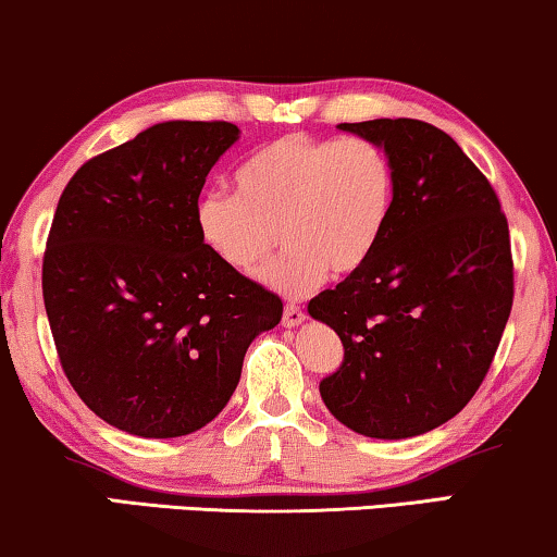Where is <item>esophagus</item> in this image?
<instances>
[{
    "instance_id": "34e87169",
    "label": "esophagus",
    "mask_w": 557,
    "mask_h": 557,
    "mask_svg": "<svg viewBox=\"0 0 557 557\" xmlns=\"http://www.w3.org/2000/svg\"><path fill=\"white\" fill-rule=\"evenodd\" d=\"M304 322H307V314H304L301 307H296V304H286V307H284V319H281V324L292 330V326H299Z\"/></svg>"
}]
</instances>
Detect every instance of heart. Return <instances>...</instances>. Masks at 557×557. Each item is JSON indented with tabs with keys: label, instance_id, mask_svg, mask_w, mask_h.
I'll return each mask as SVG.
<instances>
[{
	"label": "heart",
	"instance_id": "b5f03b06",
	"mask_svg": "<svg viewBox=\"0 0 557 557\" xmlns=\"http://www.w3.org/2000/svg\"><path fill=\"white\" fill-rule=\"evenodd\" d=\"M235 195L195 202L205 248L235 273H253L278 235L286 250L261 271L273 292L304 296L375 256L395 208V170L370 139L286 134L256 149L233 177Z\"/></svg>",
	"mask_w": 557,
	"mask_h": 557
}]
</instances>
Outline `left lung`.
Listing matches in <instances>:
<instances>
[{
  "label": "left lung",
  "mask_w": 557,
  "mask_h": 557,
  "mask_svg": "<svg viewBox=\"0 0 557 557\" xmlns=\"http://www.w3.org/2000/svg\"><path fill=\"white\" fill-rule=\"evenodd\" d=\"M339 128L387 151L395 208L375 256L309 301L345 347L319 393L362 436H421L451 421L490 372L515 296L507 218L441 128L418 119Z\"/></svg>",
  "instance_id": "obj_1"
}]
</instances>
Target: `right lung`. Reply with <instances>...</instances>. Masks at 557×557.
<instances>
[{
  "label": "right lung",
  "instance_id": "obj_1",
  "mask_svg": "<svg viewBox=\"0 0 557 557\" xmlns=\"http://www.w3.org/2000/svg\"><path fill=\"white\" fill-rule=\"evenodd\" d=\"M227 121H164L88 159L60 195L42 299L73 391L141 438L208 425L238 387L276 294L205 248L195 202L238 141Z\"/></svg>",
  "mask_w": 557,
  "mask_h": 557
}]
</instances>
